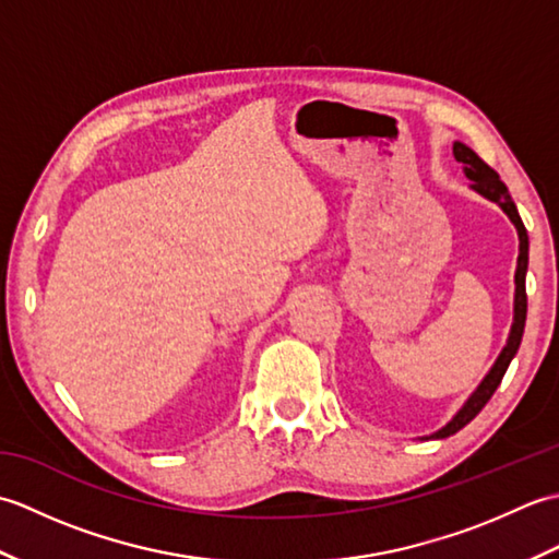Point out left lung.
<instances>
[{
  "instance_id": "left-lung-1",
  "label": "left lung",
  "mask_w": 559,
  "mask_h": 559,
  "mask_svg": "<svg viewBox=\"0 0 559 559\" xmlns=\"http://www.w3.org/2000/svg\"><path fill=\"white\" fill-rule=\"evenodd\" d=\"M454 158L459 163H463V173H466V177L473 182L471 189H476V192L483 194L485 199L495 201V204L507 213L509 221L514 223V228L519 233V259H516V273H514V283H516V290H514V324H512V331H509L507 346L502 348L500 358L495 360L492 370L485 374V379L478 384V389L473 391L466 403H463V408L442 427V430H437L435 435H430V437H437V439H444L449 435L459 432L461 427H466L485 408V403L492 399L495 389L500 386V382H502L509 362L514 360V355L521 346V336H524V326H526V307H528V300H526L528 233L524 228V221H521V216H519L516 204L507 192V185L500 180V175H497L490 168V165L478 156L476 151L468 148L466 144H461V141H454Z\"/></svg>"
}]
</instances>
